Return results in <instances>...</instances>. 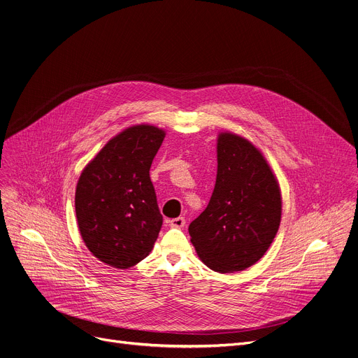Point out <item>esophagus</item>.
I'll list each match as a JSON object with an SVG mask.
<instances>
[{
  "label": "esophagus",
  "instance_id": "obj_1",
  "mask_svg": "<svg viewBox=\"0 0 358 358\" xmlns=\"http://www.w3.org/2000/svg\"><path fill=\"white\" fill-rule=\"evenodd\" d=\"M170 227H174V229H181V227H184L185 224V218L184 217H177V218H173L169 221Z\"/></svg>",
  "mask_w": 358,
  "mask_h": 358
}]
</instances>
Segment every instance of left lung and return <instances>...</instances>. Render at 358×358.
Returning <instances> with one entry per match:
<instances>
[{
	"mask_svg": "<svg viewBox=\"0 0 358 358\" xmlns=\"http://www.w3.org/2000/svg\"><path fill=\"white\" fill-rule=\"evenodd\" d=\"M281 189L268 161L231 131L217 137V178L207 208L188 233L213 271H243L270 248L281 221Z\"/></svg>",
	"mask_w": 358,
	"mask_h": 358,
	"instance_id": "left-lung-1",
	"label": "left lung"
}]
</instances>
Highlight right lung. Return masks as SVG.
I'll use <instances>...</instances> for the list:
<instances>
[{
  "label": "right lung",
  "mask_w": 358,
  "mask_h": 358,
  "mask_svg": "<svg viewBox=\"0 0 358 358\" xmlns=\"http://www.w3.org/2000/svg\"><path fill=\"white\" fill-rule=\"evenodd\" d=\"M166 131L136 124L114 136L84 167L76 215L87 248L107 266L129 268L152 250L162 225L150 178Z\"/></svg>",
  "instance_id": "right-lung-1"
}]
</instances>
